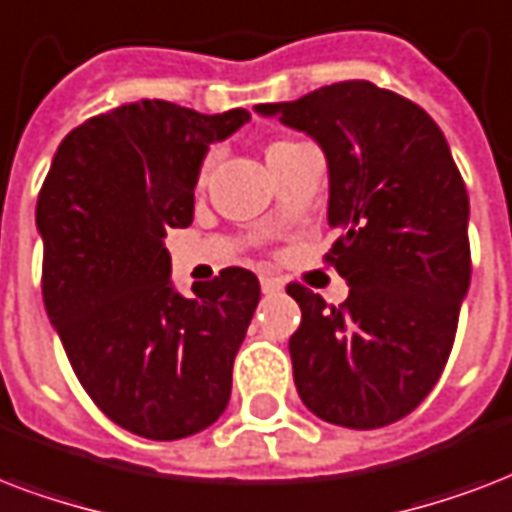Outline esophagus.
<instances>
[{"mask_svg":"<svg viewBox=\"0 0 512 512\" xmlns=\"http://www.w3.org/2000/svg\"><path fill=\"white\" fill-rule=\"evenodd\" d=\"M261 291L264 293H280L283 291V280L272 275H261Z\"/></svg>","mask_w":512,"mask_h":512,"instance_id":"esophagus-1","label":"esophagus"}]
</instances>
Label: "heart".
<instances>
[{"label": "heart", "mask_w": 512, "mask_h": 512, "mask_svg": "<svg viewBox=\"0 0 512 512\" xmlns=\"http://www.w3.org/2000/svg\"><path fill=\"white\" fill-rule=\"evenodd\" d=\"M291 146H296V141H291V138H275V141H269L267 149H264V154H267V162L275 160L277 154L288 152ZM211 165H213V154H208V157H205V160H202V165H200V181H205V176H208Z\"/></svg>", "instance_id": "heart-1"}]
</instances>
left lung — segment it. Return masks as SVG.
Masks as SVG:
<instances>
[{
  "mask_svg": "<svg viewBox=\"0 0 512 512\" xmlns=\"http://www.w3.org/2000/svg\"><path fill=\"white\" fill-rule=\"evenodd\" d=\"M256 112L323 146L339 229L323 261L350 285L339 307L285 285L301 310L288 342L299 398L331 425H392L430 395L454 347L473 269L462 173L422 106L366 79Z\"/></svg>",
  "mask_w": 512,
  "mask_h": 512,
  "instance_id": "1",
  "label": "left lung"
}]
</instances>
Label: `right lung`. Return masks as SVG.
Masks as SVG:
<instances>
[{"mask_svg":"<svg viewBox=\"0 0 512 512\" xmlns=\"http://www.w3.org/2000/svg\"><path fill=\"white\" fill-rule=\"evenodd\" d=\"M251 120L133 101L63 138L39 189L42 299L79 384L114 425L152 441L211 427L259 304V277L227 267L170 283L162 237L189 227L208 144Z\"/></svg>","mask_w":512,"mask_h":512,"instance_id":"right-lung-1","label":"right lung"}]
</instances>
